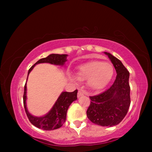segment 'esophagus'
<instances>
[{
    "label": "esophagus",
    "instance_id": "34e87169",
    "mask_svg": "<svg viewBox=\"0 0 152 152\" xmlns=\"http://www.w3.org/2000/svg\"><path fill=\"white\" fill-rule=\"evenodd\" d=\"M84 94V92L83 91H78V98L82 96H83Z\"/></svg>",
    "mask_w": 152,
    "mask_h": 152
}]
</instances>
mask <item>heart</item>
Listing matches in <instances>:
<instances>
[{
    "instance_id": "b5f03b06",
    "label": "heart",
    "mask_w": 152,
    "mask_h": 152,
    "mask_svg": "<svg viewBox=\"0 0 152 152\" xmlns=\"http://www.w3.org/2000/svg\"><path fill=\"white\" fill-rule=\"evenodd\" d=\"M114 75V68L111 64L100 60H92L79 66L76 76L70 74L69 78L73 81L87 80V84L92 90L100 91L110 83Z\"/></svg>"
}]
</instances>
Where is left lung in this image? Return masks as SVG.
<instances>
[{"label":"left lung","instance_id":"1","mask_svg":"<svg viewBox=\"0 0 152 152\" xmlns=\"http://www.w3.org/2000/svg\"><path fill=\"white\" fill-rule=\"evenodd\" d=\"M104 53L114 66L117 77L107 91L96 96H90L91 102L86 115L94 124L112 127L124 119L130 106L129 72L119 59L110 53Z\"/></svg>","mask_w":152,"mask_h":152}]
</instances>
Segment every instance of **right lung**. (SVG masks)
<instances>
[{
  "label": "right lung",
  "instance_id": "obj_1",
  "mask_svg": "<svg viewBox=\"0 0 152 152\" xmlns=\"http://www.w3.org/2000/svg\"><path fill=\"white\" fill-rule=\"evenodd\" d=\"M67 54H56L51 53L48 57L40 59L34 65L31 67L28 71L27 78L26 83L24 87V94H23V104L25 112L29 119L30 122L37 128L42 129L43 130H54L56 129L61 127L66 121V114L68 111V107L71 103L77 100V92L78 91L76 90L74 92H62L60 96L56 100L54 104L51 107L48 113L43 116H35L31 114L27 107V82L28 77L33 68L39 64L48 63L53 65L64 66L67 61Z\"/></svg>",
  "mask_w": 152,
  "mask_h": 152
}]
</instances>
